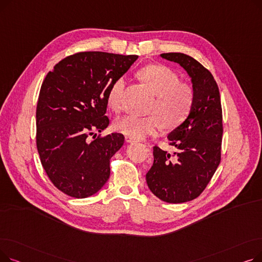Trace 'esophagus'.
<instances>
[{
    "label": "esophagus",
    "mask_w": 262,
    "mask_h": 262,
    "mask_svg": "<svg viewBox=\"0 0 262 262\" xmlns=\"http://www.w3.org/2000/svg\"><path fill=\"white\" fill-rule=\"evenodd\" d=\"M125 140H126L127 142H134L136 139L133 138V137H130V136H125ZM147 146H149V145H147Z\"/></svg>",
    "instance_id": "esophagus-1"
}]
</instances>
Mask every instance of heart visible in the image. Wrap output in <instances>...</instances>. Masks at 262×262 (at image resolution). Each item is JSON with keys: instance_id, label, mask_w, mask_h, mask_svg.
<instances>
[{"instance_id": "b5f03b06", "label": "heart", "mask_w": 262, "mask_h": 262, "mask_svg": "<svg viewBox=\"0 0 262 262\" xmlns=\"http://www.w3.org/2000/svg\"><path fill=\"white\" fill-rule=\"evenodd\" d=\"M139 74L156 94V99L149 108L150 115L124 116L115 122L116 129L139 139L156 134L162 129L163 125L167 128L180 126L193 108L194 89L186 82H181L180 76L163 64L146 66L141 69ZM126 82L125 77L120 76L108 90V105L116 113H119L122 108Z\"/></svg>"}]
</instances>
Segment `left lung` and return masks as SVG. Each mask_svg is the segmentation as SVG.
I'll use <instances>...</instances> for the list:
<instances>
[{
  "instance_id": "obj_1",
  "label": "left lung",
  "mask_w": 262,
  "mask_h": 262,
  "mask_svg": "<svg viewBox=\"0 0 262 262\" xmlns=\"http://www.w3.org/2000/svg\"><path fill=\"white\" fill-rule=\"evenodd\" d=\"M161 57L180 63L188 72L195 100L189 117L168 137L174 152L153 147L154 162L146 183L161 201L180 204L200 196L221 162V98L210 71L193 57L183 53H163Z\"/></svg>"
}]
</instances>
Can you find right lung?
Returning <instances> with one entry per match:
<instances>
[{"label": "right lung", "instance_id": "obj_1", "mask_svg": "<svg viewBox=\"0 0 262 262\" xmlns=\"http://www.w3.org/2000/svg\"><path fill=\"white\" fill-rule=\"evenodd\" d=\"M137 58L78 52L55 64L43 79L36 109V144L50 181L67 195L91 196L108 181L110 158L123 145L124 136L94 133L109 124L105 114L110 86Z\"/></svg>", "mask_w": 262, "mask_h": 262}]
</instances>
